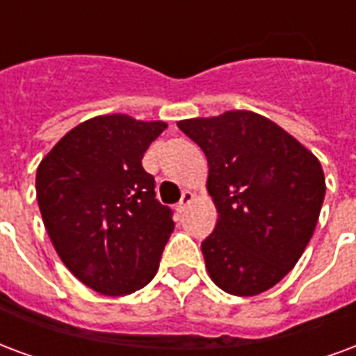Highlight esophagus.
<instances>
[{"mask_svg":"<svg viewBox=\"0 0 356 356\" xmlns=\"http://www.w3.org/2000/svg\"><path fill=\"white\" fill-rule=\"evenodd\" d=\"M192 200H194V194H192L191 191H185V192H183V196H181V202H179L175 209H177L179 213H183L186 207L192 204Z\"/></svg>","mask_w":356,"mask_h":356,"instance_id":"34e87169","label":"esophagus"}]
</instances>
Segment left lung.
I'll return each mask as SVG.
<instances>
[{
  "instance_id": "8db88e82",
  "label": "left lung",
  "mask_w": 356,
  "mask_h": 356,
  "mask_svg": "<svg viewBox=\"0 0 356 356\" xmlns=\"http://www.w3.org/2000/svg\"><path fill=\"white\" fill-rule=\"evenodd\" d=\"M181 131L204 151L207 192L218 218L202 241L213 283L254 296L298 262L317 226L325 173L317 156L270 118L252 111L186 118Z\"/></svg>"
}]
</instances>
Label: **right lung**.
Returning <instances> with one entry per match:
<instances>
[{"label":"right lung","mask_w":356,"mask_h":356,"mask_svg":"<svg viewBox=\"0 0 356 356\" xmlns=\"http://www.w3.org/2000/svg\"><path fill=\"white\" fill-rule=\"evenodd\" d=\"M165 128L128 115L94 117L67 131L38 168L39 211L58 257L99 294L143 289L173 232L171 209L141 165Z\"/></svg>","instance_id":"add662e5"}]
</instances>
